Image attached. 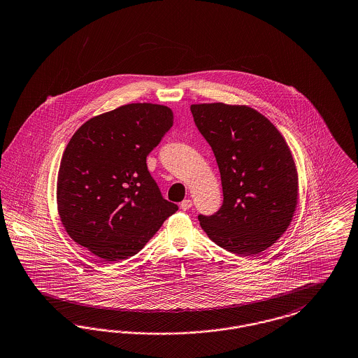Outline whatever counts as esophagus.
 I'll use <instances>...</instances> for the list:
<instances>
[{
	"mask_svg": "<svg viewBox=\"0 0 358 358\" xmlns=\"http://www.w3.org/2000/svg\"><path fill=\"white\" fill-rule=\"evenodd\" d=\"M192 205H193V202H192V200L186 199V200L182 201V202L180 203V208H181L182 210H189V209L192 208Z\"/></svg>",
	"mask_w": 358,
	"mask_h": 358,
	"instance_id": "34e87169",
	"label": "esophagus"
}]
</instances>
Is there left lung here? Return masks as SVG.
Wrapping results in <instances>:
<instances>
[{
	"label": "left lung",
	"mask_w": 358,
	"mask_h": 358,
	"mask_svg": "<svg viewBox=\"0 0 358 358\" xmlns=\"http://www.w3.org/2000/svg\"><path fill=\"white\" fill-rule=\"evenodd\" d=\"M196 127L210 145L224 201L201 228L218 246L256 256L287 229L297 208L299 178L285 138L272 122L245 105L196 103Z\"/></svg>",
	"instance_id": "obj_1"
}]
</instances>
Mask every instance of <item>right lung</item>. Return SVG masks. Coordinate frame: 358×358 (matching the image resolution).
<instances>
[{
    "label": "right lung",
    "mask_w": 358,
    "mask_h": 358,
    "mask_svg": "<svg viewBox=\"0 0 358 358\" xmlns=\"http://www.w3.org/2000/svg\"><path fill=\"white\" fill-rule=\"evenodd\" d=\"M172 125L168 106L128 103L90 118L73 134L59 164L57 206L76 243L105 261L125 259L178 210L146 165Z\"/></svg>",
    "instance_id": "add662e5"
}]
</instances>
